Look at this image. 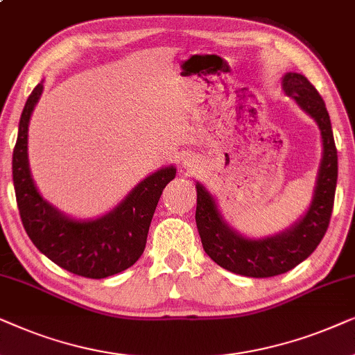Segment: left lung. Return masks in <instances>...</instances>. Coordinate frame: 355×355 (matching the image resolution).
Instances as JSON below:
<instances>
[{
	"label": "left lung",
	"mask_w": 355,
	"mask_h": 355,
	"mask_svg": "<svg viewBox=\"0 0 355 355\" xmlns=\"http://www.w3.org/2000/svg\"><path fill=\"white\" fill-rule=\"evenodd\" d=\"M284 91L315 118L323 138V160L309 212L287 232L263 240L243 239L222 222L209 193L196 185V227L205 252L227 271L248 277H271L291 271L309 258L328 230L338 182V150L331 121L318 91L305 76L287 73Z\"/></svg>",
	"instance_id": "1"
}]
</instances>
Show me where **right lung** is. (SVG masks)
Here are the masks:
<instances>
[{
  "label": "right lung",
  "instance_id": "obj_1",
  "mask_svg": "<svg viewBox=\"0 0 355 355\" xmlns=\"http://www.w3.org/2000/svg\"><path fill=\"white\" fill-rule=\"evenodd\" d=\"M42 91V83L37 84L24 105L12 153L14 191L24 229L35 247L66 271L89 279L125 271L144 252L155 206L175 178V168L150 175L102 219L79 222L61 216L35 190L27 162V128Z\"/></svg>",
  "mask_w": 355,
  "mask_h": 355
}]
</instances>
